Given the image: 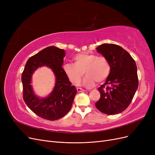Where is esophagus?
I'll return each mask as SVG.
<instances>
[{
    "mask_svg": "<svg viewBox=\"0 0 155 155\" xmlns=\"http://www.w3.org/2000/svg\"><path fill=\"white\" fill-rule=\"evenodd\" d=\"M77 91L78 92H84V91H85L84 90V89L81 88H77Z\"/></svg>",
    "mask_w": 155,
    "mask_h": 155,
    "instance_id": "1",
    "label": "esophagus"
}]
</instances>
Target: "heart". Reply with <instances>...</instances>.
<instances>
[{
	"instance_id": "1",
	"label": "heart",
	"mask_w": 155,
	"mask_h": 155,
	"mask_svg": "<svg viewBox=\"0 0 155 155\" xmlns=\"http://www.w3.org/2000/svg\"><path fill=\"white\" fill-rule=\"evenodd\" d=\"M74 61V64H64L63 70L70 82L74 85L80 84L83 74H85L83 85L86 87H92L96 81H104L110 72L109 61L104 56L83 52L75 55Z\"/></svg>"
}]
</instances>
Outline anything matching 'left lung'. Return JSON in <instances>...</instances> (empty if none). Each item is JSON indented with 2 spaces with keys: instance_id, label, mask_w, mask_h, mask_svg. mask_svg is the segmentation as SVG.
<instances>
[{
  "instance_id": "left-lung-1",
  "label": "left lung",
  "mask_w": 155,
  "mask_h": 155,
  "mask_svg": "<svg viewBox=\"0 0 155 155\" xmlns=\"http://www.w3.org/2000/svg\"><path fill=\"white\" fill-rule=\"evenodd\" d=\"M96 49L109 61L110 72L106 82L97 89L100 98L95 105L108 115L120 113L130 104L138 88L137 64L127 51L118 45L105 43Z\"/></svg>"
}]
</instances>
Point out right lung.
Wrapping results in <instances>:
<instances>
[{"label": "right lung", "instance_id": "obj_1", "mask_svg": "<svg viewBox=\"0 0 155 155\" xmlns=\"http://www.w3.org/2000/svg\"><path fill=\"white\" fill-rule=\"evenodd\" d=\"M65 51L51 46L40 51L28 59L22 73L23 100L27 106L41 118L54 121L66 115L71 109L76 88L69 81L62 67ZM46 66L53 70L56 77L53 92L46 98L40 99L32 92L31 75L38 67Z\"/></svg>", "mask_w": 155, "mask_h": 155}]
</instances>
